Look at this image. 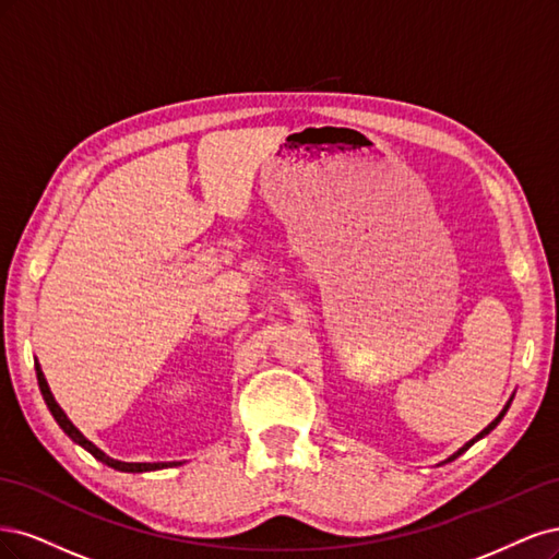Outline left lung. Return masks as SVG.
<instances>
[{
	"mask_svg": "<svg viewBox=\"0 0 559 559\" xmlns=\"http://www.w3.org/2000/svg\"><path fill=\"white\" fill-rule=\"evenodd\" d=\"M509 406H511V402H509V404H507V406H503V411H501V413H499V416H497V418H495V420H492V423H490V425H488V427H485V429H483V431H480V435H476V437H474V439H472V441H469V443H464V445H462V448H460V450H457V453H455V455H450V457H448V460H455V457H457V455H462V453H464V450H466V448H472V445H474V443H476V441H478V439H483V437H485V435H490V431H492V429H495V427H497V425H499V420H501V418H503V413H507V411H509Z\"/></svg>",
	"mask_w": 559,
	"mask_h": 559,
	"instance_id": "8db88e82",
	"label": "left lung"
}]
</instances>
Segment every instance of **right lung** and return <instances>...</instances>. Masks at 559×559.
<instances>
[{"label": "right lung", "instance_id": "1", "mask_svg": "<svg viewBox=\"0 0 559 559\" xmlns=\"http://www.w3.org/2000/svg\"><path fill=\"white\" fill-rule=\"evenodd\" d=\"M34 369H37V381H39V390H41V394H44V402H46V406H48V411L52 413V418H56V423L64 429V435L74 441V443H79V445H83L90 455H93L95 460H99V462H104L106 466H111V469H118V472H128V474H141V472H155V469H167V466H178L181 462H120V460H114V457H109L106 453H102V450L93 443V441H87L81 431L74 427V423H71L69 418H67V413L60 408V404L56 402V397H52V392H50V388H48V383H46V378H44V371H41V367H39V362H34Z\"/></svg>", "mask_w": 559, "mask_h": 559}]
</instances>
